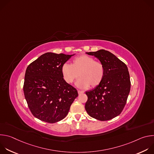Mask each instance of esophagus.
Wrapping results in <instances>:
<instances>
[{"label": "esophagus", "mask_w": 154, "mask_h": 154, "mask_svg": "<svg viewBox=\"0 0 154 154\" xmlns=\"http://www.w3.org/2000/svg\"><path fill=\"white\" fill-rule=\"evenodd\" d=\"M83 92L82 91H80V90H78V94H83Z\"/></svg>", "instance_id": "1"}]
</instances>
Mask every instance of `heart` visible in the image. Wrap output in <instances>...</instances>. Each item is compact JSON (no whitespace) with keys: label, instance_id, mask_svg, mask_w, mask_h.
<instances>
[{"label":"heart","instance_id":"obj_1","mask_svg":"<svg viewBox=\"0 0 154 154\" xmlns=\"http://www.w3.org/2000/svg\"><path fill=\"white\" fill-rule=\"evenodd\" d=\"M61 74L68 83H72L80 75L75 85L80 88L86 89L90 85L96 87L100 84L104 78L105 68L102 63L96 61L93 57L82 55L75 58L72 64L64 63Z\"/></svg>","mask_w":154,"mask_h":154}]
</instances>
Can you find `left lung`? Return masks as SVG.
I'll return each instance as SVG.
<instances>
[{"label":"left lung","instance_id":"obj_1","mask_svg":"<svg viewBox=\"0 0 154 154\" xmlns=\"http://www.w3.org/2000/svg\"><path fill=\"white\" fill-rule=\"evenodd\" d=\"M86 54L94 55L103 64L105 75L100 85L86 91L85 109L97 120H110L121 114L126 103L131 85L128 68L109 51L101 49Z\"/></svg>","mask_w":154,"mask_h":154}]
</instances>
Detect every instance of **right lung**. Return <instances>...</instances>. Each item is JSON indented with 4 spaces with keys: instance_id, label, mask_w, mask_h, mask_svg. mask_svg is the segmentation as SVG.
Returning <instances> with one entry per match:
<instances>
[{
    "instance_id": "right-lung-1",
    "label": "right lung",
    "mask_w": 154,
    "mask_h": 154,
    "mask_svg": "<svg viewBox=\"0 0 154 154\" xmlns=\"http://www.w3.org/2000/svg\"><path fill=\"white\" fill-rule=\"evenodd\" d=\"M74 55L47 52L27 68L24 96L32 113L39 120L48 123L62 120L78 96L77 90L61 74L62 65Z\"/></svg>"
}]
</instances>
